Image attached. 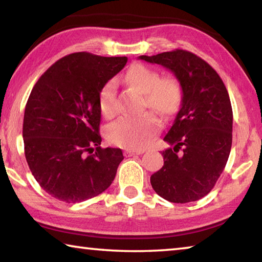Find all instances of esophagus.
I'll return each mask as SVG.
<instances>
[{"label": "esophagus", "instance_id": "34e87169", "mask_svg": "<svg viewBox=\"0 0 262 262\" xmlns=\"http://www.w3.org/2000/svg\"><path fill=\"white\" fill-rule=\"evenodd\" d=\"M145 150L144 149H127L125 151V156L126 157H130L134 155H142Z\"/></svg>", "mask_w": 262, "mask_h": 262}]
</instances>
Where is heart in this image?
Masks as SVG:
<instances>
[{
  "label": "heart",
  "mask_w": 262,
  "mask_h": 262,
  "mask_svg": "<svg viewBox=\"0 0 262 262\" xmlns=\"http://www.w3.org/2000/svg\"><path fill=\"white\" fill-rule=\"evenodd\" d=\"M127 80L145 94L146 105L163 117H170L179 111L182 102V89L177 79L160 78L156 70L135 64L128 70ZM102 115L111 118L117 112V85L110 80L98 94ZM160 128V121L154 113L119 118L106 128V137L111 143L132 149L146 146Z\"/></svg>",
  "instance_id": "heart-1"
}]
</instances>
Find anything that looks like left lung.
I'll return each mask as SVG.
<instances>
[{"label": "left lung", "mask_w": 262, "mask_h": 262, "mask_svg": "<svg viewBox=\"0 0 262 262\" xmlns=\"http://www.w3.org/2000/svg\"><path fill=\"white\" fill-rule=\"evenodd\" d=\"M139 59L164 66L177 77L182 102L164 141V166L150 182L160 197L184 204L211 191L226 167L232 142V108L225 83L210 64L177 49Z\"/></svg>", "instance_id": "obj_1"}]
</instances>
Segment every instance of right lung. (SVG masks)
<instances>
[{"label": "right lung", "instance_id": "1", "mask_svg": "<svg viewBox=\"0 0 262 262\" xmlns=\"http://www.w3.org/2000/svg\"><path fill=\"white\" fill-rule=\"evenodd\" d=\"M126 63L127 57L74 52L33 87L23 123L25 157L40 187L56 199L87 201L115 180L123 155L101 147L98 94Z\"/></svg>", "mask_w": 262, "mask_h": 262}]
</instances>
